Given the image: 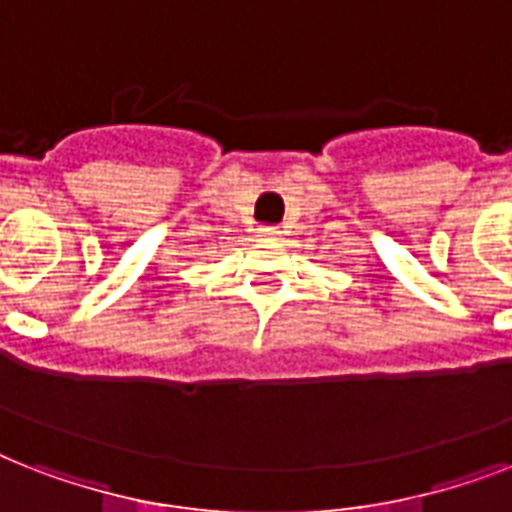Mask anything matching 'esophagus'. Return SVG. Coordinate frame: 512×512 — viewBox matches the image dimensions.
<instances>
[{"mask_svg":"<svg viewBox=\"0 0 512 512\" xmlns=\"http://www.w3.org/2000/svg\"><path fill=\"white\" fill-rule=\"evenodd\" d=\"M279 228H273V225H265V228H260V231H257V236H260V239H265V241H276L279 239Z\"/></svg>","mask_w":512,"mask_h":512,"instance_id":"34e87169","label":"esophagus"}]
</instances>
